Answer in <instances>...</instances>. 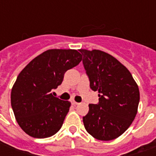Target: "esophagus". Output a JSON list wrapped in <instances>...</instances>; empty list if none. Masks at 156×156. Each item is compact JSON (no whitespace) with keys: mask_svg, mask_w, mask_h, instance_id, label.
I'll list each match as a JSON object with an SVG mask.
<instances>
[{"mask_svg":"<svg viewBox=\"0 0 156 156\" xmlns=\"http://www.w3.org/2000/svg\"><path fill=\"white\" fill-rule=\"evenodd\" d=\"M72 104H73V105H78V102H76V101H75V100H73V101H72Z\"/></svg>","mask_w":156,"mask_h":156,"instance_id":"34e87169","label":"esophagus"}]
</instances>
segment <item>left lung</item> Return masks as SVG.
<instances>
[{
    "label": "left lung",
    "instance_id": "8db88e82",
    "mask_svg": "<svg viewBox=\"0 0 156 156\" xmlns=\"http://www.w3.org/2000/svg\"><path fill=\"white\" fill-rule=\"evenodd\" d=\"M90 88L98 92V103L88 105L83 118L88 134L99 140H112L124 134L134 121L140 90L130 72L107 52L80 49Z\"/></svg>",
    "mask_w": 156,
    "mask_h": 156
}]
</instances>
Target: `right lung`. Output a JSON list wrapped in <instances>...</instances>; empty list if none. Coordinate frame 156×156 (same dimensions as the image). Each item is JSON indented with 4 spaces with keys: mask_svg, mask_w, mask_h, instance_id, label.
<instances>
[{
    "mask_svg": "<svg viewBox=\"0 0 156 156\" xmlns=\"http://www.w3.org/2000/svg\"><path fill=\"white\" fill-rule=\"evenodd\" d=\"M82 61L74 49H50L36 57L19 73L11 104L19 126L33 138L51 137L59 131L71 103L51 94L68 69Z\"/></svg>",
    "mask_w": 156,
    "mask_h": 156,
    "instance_id": "right-lung-1",
    "label": "right lung"
}]
</instances>
